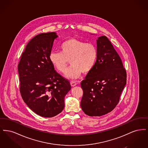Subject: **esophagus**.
Segmentation results:
<instances>
[{
  "instance_id": "obj_1",
  "label": "esophagus",
  "mask_w": 148,
  "mask_h": 148,
  "mask_svg": "<svg viewBox=\"0 0 148 148\" xmlns=\"http://www.w3.org/2000/svg\"><path fill=\"white\" fill-rule=\"evenodd\" d=\"M71 86H75L77 85V83L76 82H71Z\"/></svg>"
}]
</instances>
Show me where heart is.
Here are the masks:
<instances>
[{"label": "heart", "instance_id": "b5f03b06", "mask_svg": "<svg viewBox=\"0 0 148 148\" xmlns=\"http://www.w3.org/2000/svg\"><path fill=\"white\" fill-rule=\"evenodd\" d=\"M59 48L60 53H50V61L56 71L63 74L66 70L69 61L71 66L65 74L68 78L75 79L82 73H89L96 63L98 50L92 43L71 38L62 42Z\"/></svg>", "mask_w": 148, "mask_h": 148}]
</instances>
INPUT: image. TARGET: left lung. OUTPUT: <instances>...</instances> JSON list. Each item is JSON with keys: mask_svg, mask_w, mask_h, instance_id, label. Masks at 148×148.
I'll list each match as a JSON object with an SVG mask.
<instances>
[{"mask_svg": "<svg viewBox=\"0 0 148 148\" xmlns=\"http://www.w3.org/2000/svg\"><path fill=\"white\" fill-rule=\"evenodd\" d=\"M97 43L96 63L80 84L83 90L81 107L90 116L111 112L118 104L127 83V71L112 42L101 36Z\"/></svg>", "mask_w": 148, "mask_h": 148, "instance_id": "left-lung-1", "label": "left lung"}]
</instances>
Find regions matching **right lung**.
Instances as JSON below:
<instances>
[{"instance_id":"add662e5","label":"right lung","mask_w":148,"mask_h":148,"mask_svg":"<svg viewBox=\"0 0 148 148\" xmlns=\"http://www.w3.org/2000/svg\"><path fill=\"white\" fill-rule=\"evenodd\" d=\"M55 32L36 35L27 45L18 65L21 97L36 114L51 118L64 108V97L71 89L69 80L51 63L49 55Z\"/></svg>"}]
</instances>
